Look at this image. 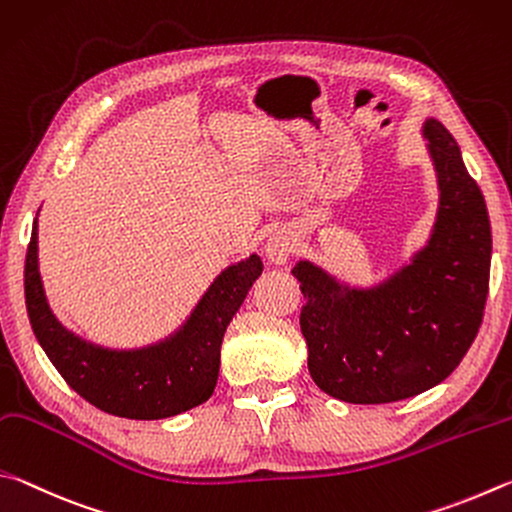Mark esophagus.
Returning <instances> with one entry per match:
<instances>
[{
    "label": "esophagus",
    "mask_w": 512,
    "mask_h": 512,
    "mask_svg": "<svg viewBox=\"0 0 512 512\" xmlns=\"http://www.w3.org/2000/svg\"><path fill=\"white\" fill-rule=\"evenodd\" d=\"M265 256L274 265H285L294 251V236L290 229H274L265 240Z\"/></svg>",
    "instance_id": "obj_1"
}]
</instances>
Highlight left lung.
I'll return each instance as SVG.
<instances>
[{"label":"left lung","mask_w":512,"mask_h":512,"mask_svg":"<svg viewBox=\"0 0 512 512\" xmlns=\"http://www.w3.org/2000/svg\"><path fill=\"white\" fill-rule=\"evenodd\" d=\"M438 209L423 247L387 279L360 288L312 261L301 283L308 371L321 391L353 405H382L441 384L479 333L488 299L492 233L481 188L459 143L427 116Z\"/></svg>","instance_id":"8db88e82"}]
</instances>
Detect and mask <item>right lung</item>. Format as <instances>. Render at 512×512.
Instances as JSON below:
<instances>
[{
  "mask_svg": "<svg viewBox=\"0 0 512 512\" xmlns=\"http://www.w3.org/2000/svg\"><path fill=\"white\" fill-rule=\"evenodd\" d=\"M261 272V256L251 254L215 276L175 333L141 348H105L71 333L49 308L35 218L24 265L26 312L42 351L80 398L112 416L159 420L211 398L220 373L222 337Z\"/></svg>",
  "mask_w": 512,
  "mask_h": 512,
  "instance_id": "right-lung-1",
  "label": "right lung"
}]
</instances>
